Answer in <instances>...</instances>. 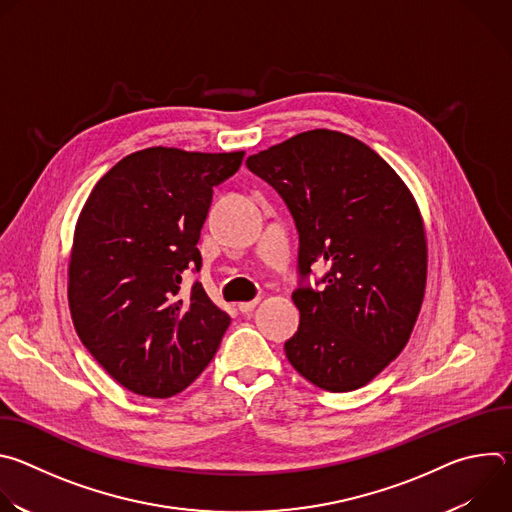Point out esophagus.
I'll return each instance as SVG.
<instances>
[{
	"label": "esophagus",
	"instance_id": "esophagus-1",
	"mask_svg": "<svg viewBox=\"0 0 512 512\" xmlns=\"http://www.w3.org/2000/svg\"><path fill=\"white\" fill-rule=\"evenodd\" d=\"M255 306H257V300H251V302H241L237 308L241 314H249V312H253Z\"/></svg>",
	"mask_w": 512,
	"mask_h": 512
}]
</instances>
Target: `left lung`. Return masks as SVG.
<instances>
[{"label":"left lung","mask_w":512,"mask_h":512,"mask_svg":"<svg viewBox=\"0 0 512 512\" xmlns=\"http://www.w3.org/2000/svg\"><path fill=\"white\" fill-rule=\"evenodd\" d=\"M287 204L300 235L298 332L285 356L330 393L373 381L403 350L427 275L419 208L395 170L362 141L314 129L247 158ZM329 269L314 290L311 267Z\"/></svg>","instance_id":"obj_1"}]
</instances>
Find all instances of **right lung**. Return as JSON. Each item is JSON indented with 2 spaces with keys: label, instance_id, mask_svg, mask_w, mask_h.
<instances>
[{
  "label": "right lung",
  "instance_id": "obj_1",
  "mask_svg": "<svg viewBox=\"0 0 512 512\" xmlns=\"http://www.w3.org/2000/svg\"><path fill=\"white\" fill-rule=\"evenodd\" d=\"M245 152L148 148L117 162L87 198L68 263V306L77 334L125 389L166 399L212 360L231 318L202 283L200 231L212 188Z\"/></svg>",
  "mask_w": 512,
  "mask_h": 512
}]
</instances>
